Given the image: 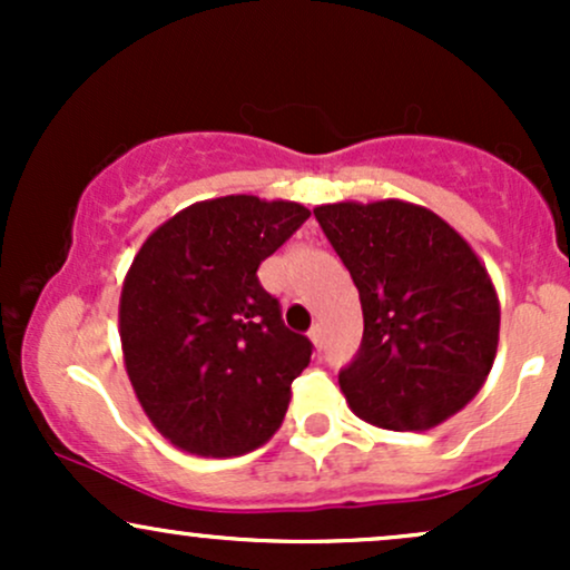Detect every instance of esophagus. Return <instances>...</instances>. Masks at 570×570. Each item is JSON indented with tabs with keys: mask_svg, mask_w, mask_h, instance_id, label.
I'll list each match as a JSON object with an SVG mask.
<instances>
[{
	"mask_svg": "<svg viewBox=\"0 0 570 570\" xmlns=\"http://www.w3.org/2000/svg\"><path fill=\"white\" fill-rule=\"evenodd\" d=\"M307 337L313 340V345H316L318 351L324 348V326H322V324H313L311 332H307Z\"/></svg>",
	"mask_w": 570,
	"mask_h": 570,
	"instance_id": "1",
	"label": "esophagus"
}]
</instances>
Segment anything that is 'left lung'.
<instances>
[{"label":"left lung","mask_w":570,"mask_h":570,"mask_svg":"<svg viewBox=\"0 0 570 570\" xmlns=\"http://www.w3.org/2000/svg\"><path fill=\"white\" fill-rule=\"evenodd\" d=\"M313 214L362 299V345L340 370L345 402L372 426H440L493 367L501 307L488 271L415 203H330Z\"/></svg>","instance_id":"obj_1"}]
</instances>
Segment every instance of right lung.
I'll use <instances>...</instances> for the list:
<instances>
[{
  "label": "right lung",
  "instance_id": "right-lung-1",
  "mask_svg": "<svg viewBox=\"0 0 570 570\" xmlns=\"http://www.w3.org/2000/svg\"><path fill=\"white\" fill-rule=\"evenodd\" d=\"M311 217L292 200L195 203L144 240L120 294L126 370L176 448L230 458L276 434L313 343L286 330L263 259Z\"/></svg>",
  "mask_w": 570,
  "mask_h": 570
}]
</instances>
